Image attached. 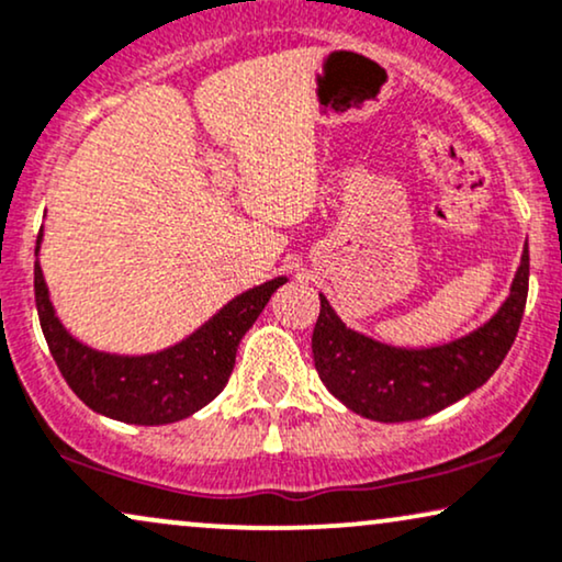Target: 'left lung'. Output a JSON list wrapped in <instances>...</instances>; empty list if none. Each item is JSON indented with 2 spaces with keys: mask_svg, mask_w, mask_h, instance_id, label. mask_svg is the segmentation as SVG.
<instances>
[{
  "mask_svg": "<svg viewBox=\"0 0 562 562\" xmlns=\"http://www.w3.org/2000/svg\"><path fill=\"white\" fill-rule=\"evenodd\" d=\"M529 293V244L508 297L477 329L432 347H396L347 326L322 297L314 326V363L324 386L375 423H407L464 400L498 371L514 345Z\"/></svg>",
  "mask_w": 562,
  "mask_h": 562,
  "instance_id": "left-lung-1",
  "label": "left lung"
}]
</instances>
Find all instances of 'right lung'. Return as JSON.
<instances>
[{"label": "right lung", "instance_id": "1", "mask_svg": "<svg viewBox=\"0 0 562 562\" xmlns=\"http://www.w3.org/2000/svg\"><path fill=\"white\" fill-rule=\"evenodd\" d=\"M41 244L44 228L35 240V308L48 350L64 381L92 412L130 425L179 423L215 400L236 366L244 334L274 290L288 282V277H272L244 290L202 326L162 350L122 355L82 342L61 324L38 261Z\"/></svg>", "mask_w": 562, "mask_h": 562}]
</instances>
